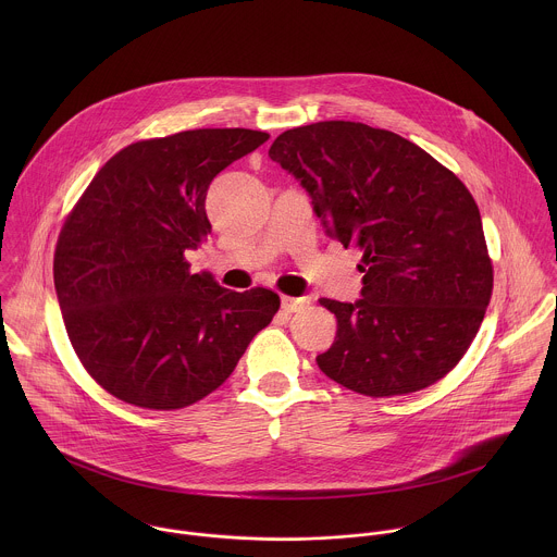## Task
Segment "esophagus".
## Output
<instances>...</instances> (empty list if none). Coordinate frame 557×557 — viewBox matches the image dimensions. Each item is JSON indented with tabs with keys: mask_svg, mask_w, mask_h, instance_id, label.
<instances>
[{
	"mask_svg": "<svg viewBox=\"0 0 557 557\" xmlns=\"http://www.w3.org/2000/svg\"><path fill=\"white\" fill-rule=\"evenodd\" d=\"M309 305H311V298H309V296H302V298H289V296H285V298H283V309H285L287 313L305 311Z\"/></svg>",
	"mask_w": 557,
	"mask_h": 557,
	"instance_id": "obj_1",
	"label": "esophagus"
}]
</instances>
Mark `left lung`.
Wrapping results in <instances>:
<instances>
[{"label": "left lung", "mask_w": 557, "mask_h": 557, "mask_svg": "<svg viewBox=\"0 0 557 557\" xmlns=\"http://www.w3.org/2000/svg\"><path fill=\"white\" fill-rule=\"evenodd\" d=\"M268 157L302 184L330 238L362 250V298L319 300L338 325L319 369L367 397L409 395L450 373L493 289L466 184L397 133L360 122L285 131Z\"/></svg>", "instance_id": "left-lung-1"}]
</instances>
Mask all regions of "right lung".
I'll use <instances>...</instances> for the list:
<instances>
[{
    "label": "right lung",
    "mask_w": 557,
    "mask_h": 557,
    "mask_svg": "<svg viewBox=\"0 0 557 557\" xmlns=\"http://www.w3.org/2000/svg\"><path fill=\"white\" fill-rule=\"evenodd\" d=\"M270 139L199 128L131 144L94 175L69 214L53 281L85 371L113 397L180 409L236 369L281 307L274 292H232L190 274L184 252L212 232L210 182Z\"/></svg>",
    "instance_id": "right-lung-1"
}]
</instances>
